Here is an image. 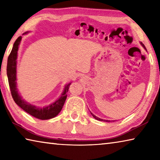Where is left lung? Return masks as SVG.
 <instances>
[{
    "label": "left lung",
    "instance_id": "8db88e82",
    "mask_svg": "<svg viewBox=\"0 0 160 160\" xmlns=\"http://www.w3.org/2000/svg\"><path fill=\"white\" fill-rule=\"evenodd\" d=\"M140 44H141V46H142V47L143 48H145V49L146 50V48H145V46H144V44H143L142 42H140ZM146 51H147V50H146ZM90 113H91V114H92V116H93V117H94V118H95V119H97V120H98V121H107V122H109V121H108V120H104V119H102V118H99V117H97V116H96L95 115H94V114H93V113H92L91 112H90Z\"/></svg>",
    "mask_w": 160,
    "mask_h": 160
}]
</instances>
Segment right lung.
<instances>
[{"label": "right lung", "mask_w": 160, "mask_h": 160, "mask_svg": "<svg viewBox=\"0 0 160 160\" xmlns=\"http://www.w3.org/2000/svg\"><path fill=\"white\" fill-rule=\"evenodd\" d=\"M29 32H26L22 35L28 34ZM22 37H19L13 44L12 49L8 58L7 64V75L8 78V82L11 94L15 102L19 107L22 108L25 112L34 117L41 119V120H48L54 118L57 116L63 108L64 103L67 97V92L71 82L65 85L64 90L61 97L51 103V104L46 107H37L29 102L25 101L20 94L17 88V58L19 46L21 42Z\"/></svg>", "instance_id": "1"}]
</instances>
